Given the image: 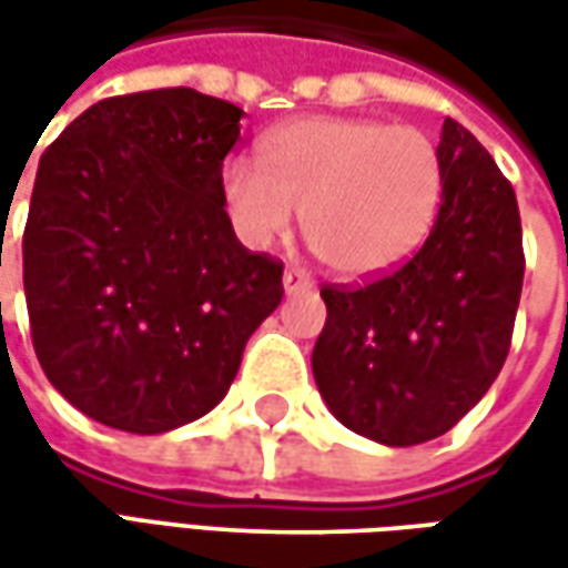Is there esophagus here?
Segmentation results:
<instances>
[{
  "instance_id": "esophagus-1",
  "label": "esophagus",
  "mask_w": 568,
  "mask_h": 568,
  "mask_svg": "<svg viewBox=\"0 0 568 568\" xmlns=\"http://www.w3.org/2000/svg\"><path fill=\"white\" fill-rule=\"evenodd\" d=\"M306 287H313V277L303 272V268H287V272H284V291H287V294H300V291H306Z\"/></svg>"
}]
</instances>
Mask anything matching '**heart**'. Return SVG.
<instances>
[{"label":"heart","mask_w":568,"mask_h":568,"mask_svg":"<svg viewBox=\"0 0 568 568\" xmlns=\"http://www.w3.org/2000/svg\"><path fill=\"white\" fill-rule=\"evenodd\" d=\"M221 195L236 233L265 250L294 227L347 277L379 274L420 250L443 195L436 142L417 125L306 116L262 139V164L230 158Z\"/></svg>","instance_id":"obj_1"}]
</instances>
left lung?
<instances>
[{
  "mask_svg": "<svg viewBox=\"0 0 568 568\" xmlns=\"http://www.w3.org/2000/svg\"><path fill=\"white\" fill-rule=\"evenodd\" d=\"M443 205L402 268L322 287L313 376L341 424L382 446L448 433L499 376L525 277L521 217L487 148L443 122Z\"/></svg>",
  "mask_w": 568,
  "mask_h": 568,
  "instance_id": "1",
  "label": "left lung"
}]
</instances>
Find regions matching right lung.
<instances>
[{"mask_svg": "<svg viewBox=\"0 0 568 568\" xmlns=\"http://www.w3.org/2000/svg\"><path fill=\"white\" fill-rule=\"evenodd\" d=\"M243 110L192 88L88 106L37 166L24 296L47 379L125 433L192 424L227 395L284 265L233 233L221 166Z\"/></svg>", "mask_w": 568, "mask_h": 568, "instance_id": "obj_1", "label": "right lung"}]
</instances>
